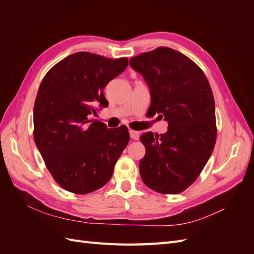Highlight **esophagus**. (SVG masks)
<instances>
[{
    "mask_svg": "<svg viewBox=\"0 0 254 254\" xmlns=\"http://www.w3.org/2000/svg\"><path fill=\"white\" fill-rule=\"evenodd\" d=\"M129 133H130V137H131L132 140H139L140 133L137 131H134V130H130Z\"/></svg>",
    "mask_w": 254,
    "mask_h": 254,
    "instance_id": "34e87169",
    "label": "esophagus"
}]
</instances>
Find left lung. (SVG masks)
I'll return each mask as SVG.
<instances>
[{
  "mask_svg": "<svg viewBox=\"0 0 254 254\" xmlns=\"http://www.w3.org/2000/svg\"><path fill=\"white\" fill-rule=\"evenodd\" d=\"M150 91L151 115L168 123L167 131L141 136L145 156L140 174L149 189L179 194L200 175L216 141L213 92L204 73L180 52L161 47L129 60Z\"/></svg>",
  "mask_w": 254,
  "mask_h": 254,
  "instance_id": "obj_1",
  "label": "left lung"
}]
</instances>
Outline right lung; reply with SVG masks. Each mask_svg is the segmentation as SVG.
Masks as SVG:
<instances>
[{
	"instance_id": "right-lung-1",
	"label": "right lung",
	"mask_w": 254,
	"mask_h": 254,
	"mask_svg": "<svg viewBox=\"0 0 254 254\" xmlns=\"http://www.w3.org/2000/svg\"><path fill=\"white\" fill-rule=\"evenodd\" d=\"M127 65V58L78 52L54 65L40 83L34 140L53 178L71 193L104 187L129 142L126 126L108 129L91 119L108 106L104 88Z\"/></svg>"
}]
</instances>
